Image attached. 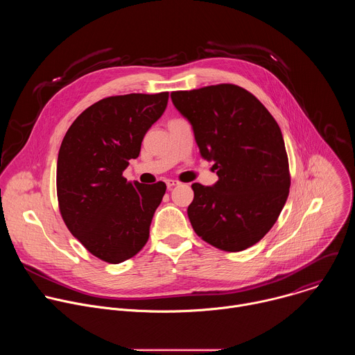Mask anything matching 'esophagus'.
Segmentation results:
<instances>
[{"label":"esophagus","instance_id":"1","mask_svg":"<svg viewBox=\"0 0 355 355\" xmlns=\"http://www.w3.org/2000/svg\"><path fill=\"white\" fill-rule=\"evenodd\" d=\"M166 184H167V188H168V189H171L173 187L178 185V181H175V180H167V182H166Z\"/></svg>","mask_w":355,"mask_h":355}]
</instances>
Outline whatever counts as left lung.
I'll use <instances>...</instances> for the list:
<instances>
[{
  "mask_svg": "<svg viewBox=\"0 0 355 355\" xmlns=\"http://www.w3.org/2000/svg\"><path fill=\"white\" fill-rule=\"evenodd\" d=\"M192 125L200 156L214 162V187L192 184L188 218L195 233L223 251L259 243L277 222L289 193L284 137L260 101L234 84L171 92Z\"/></svg>",
  "mask_w": 355,
  "mask_h": 355,
  "instance_id": "obj_1",
  "label": "left lung"
}]
</instances>
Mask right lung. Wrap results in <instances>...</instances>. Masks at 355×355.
Segmentation results:
<instances>
[{
	"label": "right lung",
	"mask_w": 355,
	"mask_h": 355,
	"mask_svg": "<svg viewBox=\"0 0 355 355\" xmlns=\"http://www.w3.org/2000/svg\"><path fill=\"white\" fill-rule=\"evenodd\" d=\"M168 92L126 94L98 101L69 128L58 157V199L71 234L105 263L136 256L166 184L129 182L123 177L141 140L166 111Z\"/></svg>",
	"instance_id": "1"
}]
</instances>
